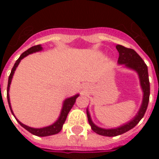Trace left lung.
<instances>
[{
  "mask_svg": "<svg viewBox=\"0 0 159 159\" xmlns=\"http://www.w3.org/2000/svg\"><path fill=\"white\" fill-rule=\"evenodd\" d=\"M116 48L119 53L117 64L124 68L132 70L137 73L139 80H140V86L142 90L143 96H142V101H141L140 109L137 111L135 116L132 119H130L129 122L123 123V125H120L119 127L112 128V129H105V128L97 126L91 118L89 107L87 108L88 120H89V123L92 130L100 135L108 137L120 135L122 134L126 133L127 131H129L131 129H133L134 126H136L137 123L140 122L145 115L147 106H148V102H149V96H150V83H149V76H148V70L143 59L140 58V55L134 49L127 48L122 45H117Z\"/></svg>",
  "mask_w": 159,
  "mask_h": 159,
  "instance_id": "8db88e82",
  "label": "left lung"
}]
</instances>
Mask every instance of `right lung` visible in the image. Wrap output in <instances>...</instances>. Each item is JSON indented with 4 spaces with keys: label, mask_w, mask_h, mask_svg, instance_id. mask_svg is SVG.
<instances>
[{
    "label": "right lung",
    "mask_w": 159,
    "mask_h": 159,
    "mask_svg": "<svg viewBox=\"0 0 159 159\" xmlns=\"http://www.w3.org/2000/svg\"><path fill=\"white\" fill-rule=\"evenodd\" d=\"M43 48L42 47V45H36V46H33L31 47L30 48H29L28 50H26L25 52H24L20 55L19 59H17V61L14 64V66L12 67V70H11V74L8 77V83H7V101H8V105L9 107H10V110L12 111V115L15 117V115L13 113L12 109V106H11V102H10V96H9V90H10V85H11V83H12V77H13V75H14V72H15L16 69L17 67L19 65L20 61L22 60L24 58H25L26 56H28L29 54H31L33 52H40L42 51ZM79 96V93H76L75 95H73L71 97H69V98H66V100H64L63 102V106L62 108H61V111H60V114H59V117L58 119L56 120L55 122L53 123H52L51 125H48V126L46 127H42V128H32V127L27 126L25 124L22 123L20 121H19L17 117H15L16 120L18 121V123L23 127L25 128L26 130H28L30 133L33 134L35 135H37V136H49V135H52V134H58L59 132H60V130L62 129L63 125L64 123L66 122V117H67V115L69 113V111H70V109L72 108V107L74 106V104L76 102V100L77 97Z\"/></svg>",
    "instance_id": "obj_1"
}]
</instances>
